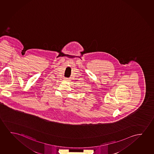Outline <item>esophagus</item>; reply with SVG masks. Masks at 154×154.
<instances>
[{
	"label": "esophagus",
	"instance_id": "1",
	"mask_svg": "<svg viewBox=\"0 0 154 154\" xmlns=\"http://www.w3.org/2000/svg\"><path fill=\"white\" fill-rule=\"evenodd\" d=\"M65 80H66V81H67V82H69V81L70 80V79H68V78H65Z\"/></svg>",
	"mask_w": 154,
	"mask_h": 154
}]
</instances>
